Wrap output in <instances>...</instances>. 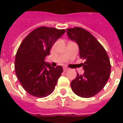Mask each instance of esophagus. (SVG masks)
I'll return each instance as SVG.
<instances>
[{
  "label": "esophagus",
  "instance_id": "obj_1",
  "mask_svg": "<svg viewBox=\"0 0 123 123\" xmlns=\"http://www.w3.org/2000/svg\"><path fill=\"white\" fill-rule=\"evenodd\" d=\"M69 70V68H67V67H64V68H63V70H64V72H67V70Z\"/></svg>",
  "mask_w": 123,
  "mask_h": 123
}]
</instances>
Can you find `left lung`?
Here are the masks:
<instances>
[{
	"label": "left lung",
	"mask_w": 123,
	"mask_h": 123,
	"mask_svg": "<svg viewBox=\"0 0 123 123\" xmlns=\"http://www.w3.org/2000/svg\"><path fill=\"white\" fill-rule=\"evenodd\" d=\"M68 37L78 45L80 56L85 60L82 63L84 73L71 82L75 94L82 98L93 97L105 86L111 74V63L107 52L90 33L79 27L68 28Z\"/></svg>",
	"instance_id": "1"
}]
</instances>
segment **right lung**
<instances>
[{
  "label": "right lung",
  "mask_w": 123,
  "mask_h": 123,
  "mask_svg": "<svg viewBox=\"0 0 123 123\" xmlns=\"http://www.w3.org/2000/svg\"><path fill=\"white\" fill-rule=\"evenodd\" d=\"M65 30L41 26L33 30L20 44L15 57V72L23 88L36 98H45L55 90L63 69L45 61Z\"/></svg>",
  "instance_id": "add662e5"
}]
</instances>
